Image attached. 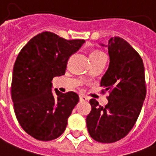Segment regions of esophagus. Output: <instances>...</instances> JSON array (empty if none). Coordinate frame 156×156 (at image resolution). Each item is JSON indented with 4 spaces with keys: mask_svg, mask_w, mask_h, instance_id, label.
<instances>
[{
    "mask_svg": "<svg viewBox=\"0 0 156 156\" xmlns=\"http://www.w3.org/2000/svg\"><path fill=\"white\" fill-rule=\"evenodd\" d=\"M79 100L80 101H87L88 100V98L84 95H79Z\"/></svg>",
    "mask_w": 156,
    "mask_h": 156,
    "instance_id": "esophagus-1",
    "label": "esophagus"
}]
</instances>
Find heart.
Here are the masks:
<instances>
[{
  "mask_svg": "<svg viewBox=\"0 0 156 156\" xmlns=\"http://www.w3.org/2000/svg\"><path fill=\"white\" fill-rule=\"evenodd\" d=\"M100 53H102V52H100V51H95V52H91L90 55H97V54H100Z\"/></svg>",
  "mask_w": 156,
  "mask_h": 156,
  "instance_id": "b5f03b06",
  "label": "heart"
}]
</instances>
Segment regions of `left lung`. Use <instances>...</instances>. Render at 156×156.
<instances>
[{
  "label": "left lung",
  "instance_id": "left-lung-1",
  "mask_svg": "<svg viewBox=\"0 0 156 156\" xmlns=\"http://www.w3.org/2000/svg\"><path fill=\"white\" fill-rule=\"evenodd\" d=\"M100 45L108 48L110 59L100 82L109 90L108 103L101 107L91 99L86 121L94 140L111 143L127 135L140 114L147 94L145 69L139 54L122 38L112 37L108 45Z\"/></svg>",
  "mask_w": 156,
  "mask_h": 156
}]
</instances>
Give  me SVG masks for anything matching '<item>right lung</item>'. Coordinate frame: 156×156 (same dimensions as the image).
Returning a JSON list of instances; mask_svg holds the SVG:
<instances>
[{
    "instance_id": "obj_1",
    "label": "right lung",
    "mask_w": 156,
    "mask_h": 156,
    "mask_svg": "<svg viewBox=\"0 0 156 156\" xmlns=\"http://www.w3.org/2000/svg\"><path fill=\"white\" fill-rule=\"evenodd\" d=\"M84 43L45 31L29 40L17 56L11 84L14 112L22 128L37 140L61 136L79 101L73 91L61 93L55 89L54 95L52 81L66 73L69 58Z\"/></svg>"
}]
</instances>
